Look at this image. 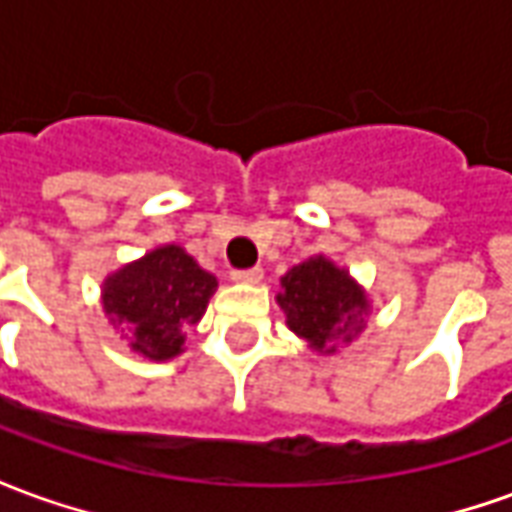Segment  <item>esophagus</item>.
<instances>
[{"instance_id":"obj_1","label":"esophagus","mask_w":512,"mask_h":512,"mask_svg":"<svg viewBox=\"0 0 512 512\" xmlns=\"http://www.w3.org/2000/svg\"><path fill=\"white\" fill-rule=\"evenodd\" d=\"M230 277L235 282H260L263 279V268H235V271H230Z\"/></svg>"}]
</instances>
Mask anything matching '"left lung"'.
Returning <instances> with one entry per match:
<instances>
[{"label":"left lung","instance_id":"left-lung-1","mask_svg":"<svg viewBox=\"0 0 512 512\" xmlns=\"http://www.w3.org/2000/svg\"><path fill=\"white\" fill-rule=\"evenodd\" d=\"M279 307L288 326L304 337L310 348L332 354L337 343H351L365 326V293L348 279V271L326 257H310L282 277Z\"/></svg>","mask_w":512,"mask_h":512}]
</instances>
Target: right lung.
Here are the masks:
<instances>
[{
	"label": "right lung",
	"instance_id": "1",
	"mask_svg": "<svg viewBox=\"0 0 512 512\" xmlns=\"http://www.w3.org/2000/svg\"><path fill=\"white\" fill-rule=\"evenodd\" d=\"M216 277L180 246H161L106 279L104 310L134 334V351L147 359L180 354L186 329L202 318Z\"/></svg>",
	"mask_w": 512,
	"mask_h": 512
}]
</instances>
